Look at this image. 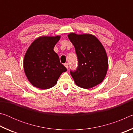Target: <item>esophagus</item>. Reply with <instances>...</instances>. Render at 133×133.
I'll return each mask as SVG.
<instances>
[{
	"label": "esophagus",
	"instance_id": "esophagus-1",
	"mask_svg": "<svg viewBox=\"0 0 133 133\" xmlns=\"http://www.w3.org/2000/svg\"><path fill=\"white\" fill-rule=\"evenodd\" d=\"M64 66L66 67L67 69H68V68H69V63H66L64 64Z\"/></svg>",
	"mask_w": 133,
	"mask_h": 133
}]
</instances>
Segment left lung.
Segmentation results:
<instances>
[{"label": "left lung", "mask_w": 133, "mask_h": 133, "mask_svg": "<svg viewBox=\"0 0 133 133\" xmlns=\"http://www.w3.org/2000/svg\"><path fill=\"white\" fill-rule=\"evenodd\" d=\"M68 37L75 48L78 59L76 71L70 74L78 86L92 88L104 79L108 69V58L103 44L90 34L71 33Z\"/></svg>", "instance_id": "1"}]
</instances>
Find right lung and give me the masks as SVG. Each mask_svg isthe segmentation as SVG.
Segmentation results:
<instances>
[{"instance_id":"add662e5","label":"right lung","mask_w":133,"mask_h":133,"mask_svg":"<svg viewBox=\"0 0 133 133\" xmlns=\"http://www.w3.org/2000/svg\"><path fill=\"white\" fill-rule=\"evenodd\" d=\"M60 39V36L39 37L27 50L23 60L24 70L34 87L50 89L56 84L63 72L67 71L53 50Z\"/></svg>"}]
</instances>
